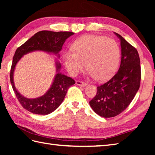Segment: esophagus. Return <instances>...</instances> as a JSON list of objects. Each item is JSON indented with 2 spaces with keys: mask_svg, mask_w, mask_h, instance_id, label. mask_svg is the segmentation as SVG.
Here are the masks:
<instances>
[{
  "mask_svg": "<svg viewBox=\"0 0 155 155\" xmlns=\"http://www.w3.org/2000/svg\"><path fill=\"white\" fill-rule=\"evenodd\" d=\"M76 84H77V85H79V86H83V87H84L87 85V83H84V82L81 81H77V82H76Z\"/></svg>",
  "mask_w": 155,
  "mask_h": 155,
  "instance_id": "34e87169",
  "label": "esophagus"
}]
</instances>
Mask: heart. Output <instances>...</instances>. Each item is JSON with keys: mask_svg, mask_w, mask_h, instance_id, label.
<instances>
[{"mask_svg": "<svg viewBox=\"0 0 155 155\" xmlns=\"http://www.w3.org/2000/svg\"><path fill=\"white\" fill-rule=\"evenodd\" d=\"M72 51L64 53L66 68L72 76L86 67L89 74L99 82L106 81L117 71L120 60V51L113 39L97 35H84L72 45Z\"/></svg>", "mask_w": 155, "mask_h": 155, "instance_id": "1", "label": "heart"}]
</instances>
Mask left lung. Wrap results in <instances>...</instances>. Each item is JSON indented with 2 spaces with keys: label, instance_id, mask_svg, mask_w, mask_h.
<instances>
[{
  "label": "left lung",
  "instance_id": "1",
  "mask_svg": "<svg viewBox=\"0 0 155 155\" xmlns=\"http://www.w3.org/2000/svg\"><path fill=\"white\" fill-rule=\"evenodd\" d=\"M115 35L120 40V68L111 79L97 87L96 96L89 102L95 113L104 118L115 117L126 109L139 89L141 79L137 50L120 35Z\"/></svg>",
  "mask_w": 155,
  "mask_h": 155
}]
</instances>
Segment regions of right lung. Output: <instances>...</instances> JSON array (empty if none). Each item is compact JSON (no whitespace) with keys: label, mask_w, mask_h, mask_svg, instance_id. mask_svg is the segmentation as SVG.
Here are the masks:
<instances>
[{"label":"right lung","mask_w":155,"mask_h":155,"mask_svg":"<svg viewBox=\"0 0 155 155\" xmlns=\"http://www.w3.org/2000/svg\"><path fill=\"white\" fill-rule=\"evenodd\" d=\"M74 35L72 32H53L42 31L19 47L13 57L10 72V78L16 97L22 107L31 113L37 114H48L55 110L62 103L68 88L75 83L72 78L59 72L61 64L56 62L57 74L48 91L42 97L37 98H25L20 94L15 87L13 74L16 64L23 55L35 51H42L58 54L67 39Z\"/></svg>","instance_id":"obj_1"}]
</instances>
